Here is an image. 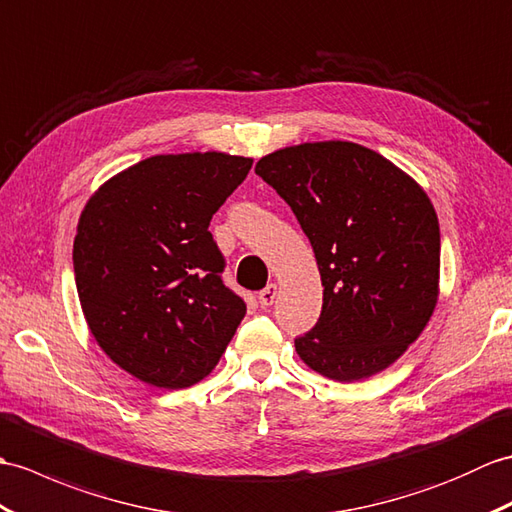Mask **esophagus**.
Instances as JSON below:
<instances>
[{"instance_id":"34e87169","label":"esophagus","mask_w":512,"mask_h":512,"mask_svg":"<svg viewBox=\"0 0 512 512\" xmlns=\"http://www.w3.org/2000/svg\"><path fill=\"white\" fill-rule=\"evenodd\" d=\"M277 292H279L277 283H270V285H266V288L259 292V303H261V307H270L272 303H275V299H277Z\"/></svg>"}]
</instances>
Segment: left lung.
Here are the masks:
<instances>
[{"instance_id":"obj_1","label":"left lung","mask_w":512,"mask_h":512,"mask_svg":"<svg viewBox=\"0 0 512 512\" xmlns=\"http://www.w3.org/2000/svg\"><path fill=\"white\" fill-rule=\"evenodd\" d=\"M255 172L292 207L325 288L316 327L294 340L299 358L336 382L382 373L421 336L438 301L441 231L430 196L353 141L281 148Z\"/></svg>"}]
</instances>
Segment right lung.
<instances>
[{
    "label": "right lung",
    "mask_w": 512,
    "mask_h": 512,
    "mask_svg": "<svg viewBox=\"0 0 512 512\" xmlns=\"http://www.w3.org/2000/svg\"><path fill=\"white\" fill-rule=\"evenodd\" d=\"M253 159L157 154L117 172L80 213L74 272L82 314L109 358L157 388L205 379L246 305L224 285L209 222Z\"/></svg>",
    "instance_id": "add662e5"
}]
</instances>
